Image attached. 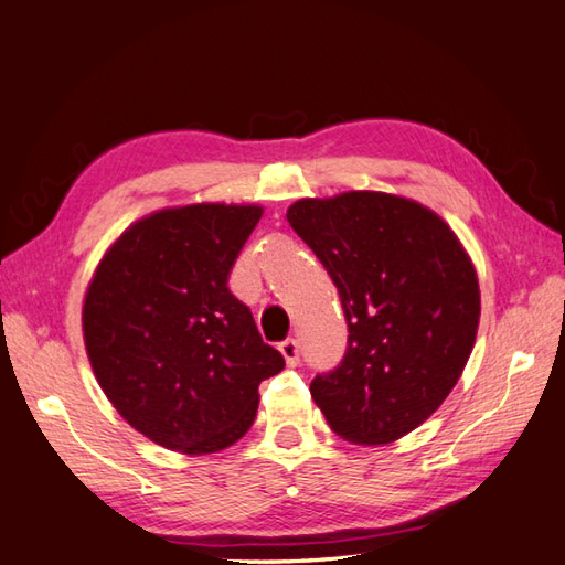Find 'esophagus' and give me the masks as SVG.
I'll use <instances>...</instances> for the list:
<instances>
[{
    "mask_svg": "<svg viewBox=\"0 0 565 565\" xmlns=\"http://www.w3.org/2000/svg\"><path fill=\"white\" fill-rule=\"evenodd\" d=\"M279 350H281L286 364H289V367H296L298 360H301V358H298V340L286 338L284 342H279Z\"/></svg>",
    "mask_w": 565,
    "mask_h": 565,
    "instance_id": "obj_1",
    "label": "esophagus"
}]
</instances>
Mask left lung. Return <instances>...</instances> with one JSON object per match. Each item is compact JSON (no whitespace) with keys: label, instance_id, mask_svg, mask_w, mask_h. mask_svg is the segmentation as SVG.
<instances>
[{"label":"left lung","instance_id":"8db88e82","mask_svg":"<svg viewBox=\"0 0 565 565\" xmlns=\"http://www.w3.org/2000/svg\"><path fill=\"white\" fill-rule=\"evenodd\" d=\"M286 220L338 286L350 330L345 358L311 382L313 402L350 444H392L468 364L480 323L468 252L434 210L377 191L303 198Z\"/></svg>","mask_w":565,"mask_h":565}]
</instances>
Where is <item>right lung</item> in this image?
<instances>
[{
  "instance_id": "obj_1",
  "label": "right lung",
  "mask_w": 565,
  "mask_h": 565,
  "mask_svg": "<svg viewBox=\"0 0 565 565\" xmlns=\"http://www.w3.org/2000/svg\"><path fill=\"white\" fill-rule=\"evenodd\" d=\"M259 205L198 203L137 220L97 264L83 335L107 399L139 434L185 456L247 434L259 384L284 370L227 279Z\"/></svg>"
}]
</instances>
